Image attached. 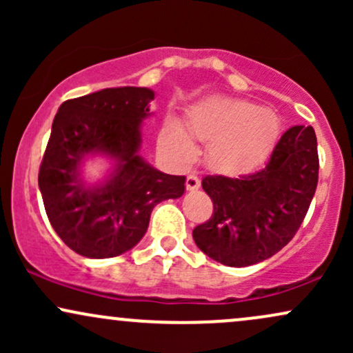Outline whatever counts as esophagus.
I'll use <instances>...</instances> for the list:
<instances>
[{
    "instance_id": "esophagus-1",
    "label": "esophagus",
    "mask_w": 353,
    "mask_h": 353,
    "mask_svg": "<svg viewBox=\"0 0 353 353\" xmlns=\"http://www.w3.org/2000/svg\"><path fill=\"white\" fill-rule=\"evenodd\" d=\"M185 188L188 190H196L201 188V179L197 176H194V174H190L188 176V179H185Z\"/></svg>"
}]
</instances>
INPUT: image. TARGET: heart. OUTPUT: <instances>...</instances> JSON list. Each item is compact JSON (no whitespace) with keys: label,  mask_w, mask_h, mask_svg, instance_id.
Here are the masks:
<instances>
[{"label":"heart","mask_w":353,"mask_h":353,"mask_svg":"<svg viewBox=\"0 0 353 353\" xmlns=\"http://www.w3.org/2000/svg\"><path fill=\"white\" fill-rule=\"evenodd\" d=\"M188 129L189 132L179 121L171 119L163 131L164 148L177 163H192L194 137L208 143L205 156L210 168L242 174L252 171L270 156L281 134V121L270 109L247 101L208 98L190 108Z\"/></svg>","instance_id":"b5f03b06"}]
</instances>
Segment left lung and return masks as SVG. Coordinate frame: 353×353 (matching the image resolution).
<instances>
[{"instance_id":"8db88e82","label":"left lung","mask_w":353,"mask_h":353,"mask_svg":"<svg viewBox=\"0 0 353 353\" xmlns=\"http://www.w3.org/2000/svg\"><path fill=\"white\" fill-rule=\"evenodd\" d=\"M317 137L312 125L283 132L264 169L241 176H208L202 189L214 204L194 242L214 261L247 267L265 261L292 241L317 189Z\"/></svg>"}]
</instances>
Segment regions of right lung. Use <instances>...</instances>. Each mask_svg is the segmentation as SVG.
Masks as SVG:
<instances>
[{"mask_svg": "<svg viewBox=\"0 0 353 353\" xmlns=\"http://www.w3.org/2000/svg\"><path fill=\"white\" fill-rule=\"evenodd\" d=\"M149 88H108L64 101L52 121L38 184L52 229L89 259L128 252L148 230L154 205L184 194V176L154 169L139 156L141 124L151 116ZM112 161V172L89 185L88 157Z\"/></svg>", "mask_w": 353, "mask_h": 353, "instance_id": "right-lung-1", "label": "right lung"}]
</instances>
